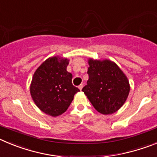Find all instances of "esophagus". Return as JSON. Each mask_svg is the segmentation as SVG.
<instances>
[{
    "label": "esophagus",
    "instance_id": "esophagus-1",
    "mask_svg": "<svg viewBox=\"0 0 157 157\" xmlns=\"http://www.w3.org/2000/svg\"><path fill=\"white\" fill-rule=\"evenodd\" d=\"M82 88H83V85H82V84H80V85L78 86V89H79L80 90H82Z\"/></svg>",
    "mask_w": 157,
    "mask_h": 157
}]
</instances>
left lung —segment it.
Returning <instances> with one entry per match:
<instances>
[{
	"mask_svg": "<svg viewBox=\"0 0 157 157\" xmlns=\"http://www.w3.org/2000/svg\"><path fill=\"white\" fill-rule=\"evenodd\" d=\"M89 79L82 90L96 110L112 114L125 103L130 92L127 78L114 62L89 59Z\"/></svg>",
	"mask_w": 157,
	"mask_h": 157,
	"instance_id": "1",
	"label": "left lung"
}]
</instances>
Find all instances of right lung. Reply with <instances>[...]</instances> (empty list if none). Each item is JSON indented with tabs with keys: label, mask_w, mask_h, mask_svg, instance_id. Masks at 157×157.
<instances>
[{
	"label": "right lung",
	"mask_w": 157,
	"mask_h": 157,
	"mask_svg": "<svg viewBox=\"0 0 157 157\" xmlns=\"http://www.w3.org/2000/svg\"><path fill=\"white\" fill-rule=\"evenodd\" d=\"M69 60L48 58L34 72L30 94L34 103L46 114L58 116L68 109L74 95L79 91L72 84V75L67 71Z\"/></svg>",
	"instance_id": "obj_1"
}]
</instances>
